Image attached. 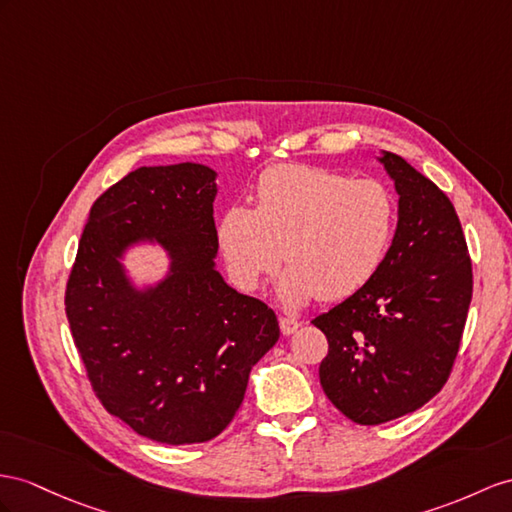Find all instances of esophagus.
Returning <instances> with one entry per match:
<instances>
[{
  "label": "esophagus",
  "mask_w": 512,
  "mask_h": 512,
  "mask_svg": "<svg viewBox=\"0 0 512 512\" xmlns=\"http://www.w3.org/2000/svg\"><path fill=\"white\" fill-rule=\"evenodd\" d=\"M279 326H281V333H283V335H292V333H296L300 322L294 320V318H281V320H279Z\"/></svg>",
  "instance_id": "esophagus-1"
}]
</instances>
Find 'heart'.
<instances>
[{
    "label": "heart",
    "mask_w": 512,
    "mask_h": 512,
    "mask_svg": "<svg viewBox=\"0 0 512 512\" xmlns=\"http://www.w3.org/2000/svg\"><path fill=\"white\" fill-rule=\"evenodd\" d=\"M396 225V205L381 181L333 168L285 164L257 183V207L233 205L220 218L218 242L233 283L255 290L290 261L277 283L281 303L322 296L342 300L372 281Z\"/></svg>",
    "instance_id": "b5f03b06"
}]
</instances>
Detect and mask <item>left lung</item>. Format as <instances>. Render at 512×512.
Instances as JSON below:
<instances>
[{
  "instance_id": "obj_1",
  "label": "left lung",
  "mask_w": 512,
  "mask_h": 512,
  "mask_svg": "<svg viewBox=\"0 0 512 512\" xmlns=\"http://www.w3.org/2000/svg\"><path fill=\"white\" fill-rule=\"evenodd\" d=\"M376 160L398 194V225L368 285L313 320L329 339L320 385L363 426L417 411L445 385L471 303L461 222L435 183L404 157Z\"/></svg>"
}]
</instances>
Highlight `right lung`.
Wrapping results in <instances>:
<instances>
[{
    "mask_svg": "<svg viewBox=\"0 0 512 512\" xmlns=\"http://www.w3.org/2000/svg\"><path fill=\"white\" fill-rule=\"evenodd\" d=\"M216 177L181 162L140 166L114 183L90 207L64 298L101 404L168 445L218 437L279 339L274 311L216 270ZM140 245L165 251L160 278L138 280L126 268Z\"/></svg>",
    "mask_w": 512,
    "mask_h": 512,
    "instance_id": "add662e5",
    "label": "right lung"
}]
</instances>
